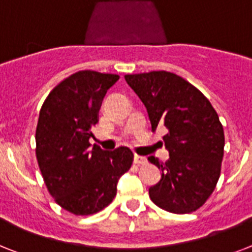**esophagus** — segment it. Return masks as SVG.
<instances>
[{"label": "esophagus", "instance_id": "1", "mask_svg": "<svg viewBox=\"0 0 252 252\" xmlns=\"http://www.w3.org/2000/svg\"><path fill=\"white\" fill-rule=\"evenodd\" d=\"M145 162H146V158H143V156H139V155L134 156V164H137V165H143Z\"/></svg>", "mask_w": 252, "mask_h": 252}]
</instances>
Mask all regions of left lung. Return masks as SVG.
Returning <instances> with one entry per match:
<instances>
[{
    "mask_svg": "<svg viewBox=\"0 0 252 252\" xmlns=\"http://www.w3.org/2000/svg\"><path fill=\"white\" fill-rule=\"evenodd\" d=\"M145 105L152 130L166 128L160 141L169 152L161 162L149 161L161 169V179L149 188L150 198L158 208L174 214H188L201 208L220 177L224 130L210 101L191 83L169 71L126 75Z\"/></svg>",
    "mask_w": 252,
    "mask_h": 252,
    "instance_id": "obj_1",
    "label": "left lung"
}]
</instances>
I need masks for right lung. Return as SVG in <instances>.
<instances>
[{
	"label": "right lung",
	"instance_id": "add662e5",
	"mask_svg": "<svg viewBox=\"0 0 252 252\" xmlns=\"http://www.w3.org/2000/svg\"><path fill=\"white\" fill-rule=\"evenodd\" d=\"M118 79L116 74L78 71L51 91L39 111L38 165L51 196L75 215L106 208L133 162L128 147L106 151L90 143L103 97Z\"/></svg>",
	"mask_w": 252,
	"mask_h": 252
}]
</instances>
